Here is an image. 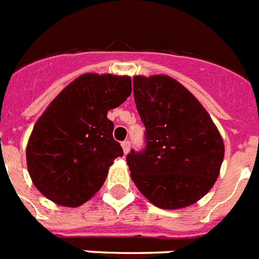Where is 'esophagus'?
I'll list each match as a JSON object with an SVG mask.
<instances>
[{"label":"esophagus","instance_id":"obj_1","mask_svg":"<svg viewBox=\"0 0 259 259\" xmlns=\"http://www.w3.org/2000/svg\"><path fill=\"white\" fill-rule=\"evenodd\" d=\"M121 146H122V149H123V153H125V154H127V153H129V150H130V142H129V141H123L122 144H121Z\"/></svg>","mask_w":259,"mask_h":259}]
</instances>
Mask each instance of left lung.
<instances>
[{
    "mask_svg": "<svg viewBox=\"0 0 259 259\" xmlns=\"http://www.w3.org/2000/svg\"><path fill=\"white\" fill-rule=\"evenodd\" d=\"M133 85L146 148L126 157L130 177L159 209L188 207L215 184L224 140L201 102L174 78L136 75Z\"/></svg>",
    "mask_w": 259,
    "mask_h": 259,
    "instance_id": "obj_1",
    "label": "left lung"
}]
</instances>
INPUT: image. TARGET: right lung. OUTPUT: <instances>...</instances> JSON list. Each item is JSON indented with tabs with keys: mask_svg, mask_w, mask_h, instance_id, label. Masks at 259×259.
<instances>
[{
	"mask_svg": "<svg viewBox=\"0 0 259 259\" xmlns=\"http://www.w3.org/2000/svg\"><path fill=\"white\" fill-rule=\"evenodd\" d=\"M130 93L127 75L86 73L50 102L26 146L27 171L42 195L77 207L100 190L109 167L123 155L108 111Z\"/></svg>",
	"mask_w": 259,
	"mask_h": 259,
	"instance_id": "right-lung-1",
	"label": "right lung"
}]
</instances>
